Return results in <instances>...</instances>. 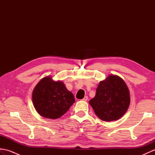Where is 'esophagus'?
<instances>
[{
	"label": "esophagus",
	"mask_w": 155,
	"mask_h": 155,
	"mask_svg": "<svg viewBox=\"0 0 155 155\" xmlns=\"http://www.w3.org/2000/svg\"><path fill=\"white\" fill-rule=\"evenodd\" d=\"M83 101H88V97H87V96H85V97L83 98Z\"/></svg>",
	"instance_id": "esophagus-1"
}]
</instances>
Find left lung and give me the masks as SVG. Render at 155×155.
I'll return each instance as SVG.
<instances>
[{"label": "left lung", "mask_w": 155, "mask_h": 155, "mask_svg": "<svg viewBox=\"0 0 155 155\" xmlns=\"http://www.w3.org/2000/svg\"><path fill=\"white\" fill-rule=\"evenodd\" d=\"M89 103L100 119L116 120L123 116L129 107V91L121 78L109 75L106 80L100 82L95 97Z\"/></svg>", "instance_id": "1"}]
</instances>
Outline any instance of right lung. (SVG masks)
Masks as SVG:
<instances>
[{
	"label": "right lung",
	"mask_w": 155,
	"mask_h": 155,
	"mask_svg": "<svg viewBox=\"0 0 155 155\" xmlns=\"http://www.w3.org/2000/svg\"><path fill=\"white\" fill-rule=\"evenodd\" d=\"M32 102L36 110L42 117L56 119L67 113L75 100L73 94L61 81L56 82L47 77L35 87Z\"/></svg>",
	"instance_id": "1"
}]
</instances>
